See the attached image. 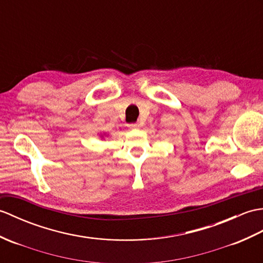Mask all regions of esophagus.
Returning <instances> with one entry per match:
<instances>
[{
    "mask_svg": "<svg viewBox=\"0 0 263 263\" xmlns=\"http://www.w3.org/2000/svg\"><path fill=\"white\" fill-rule=\"evenodd\" d=\"M139 127V124H137V122H135V124H130L129 125V128H132V129H136V128Z\"/></svg>",
    "mask_w": 263,
    "mask_h": 263,
    "instance_id": "1",
    "label": "esophagus"
}]
</instances>
